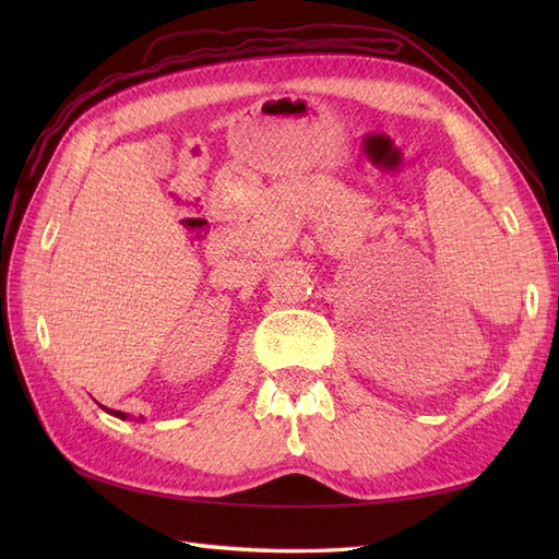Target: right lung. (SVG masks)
<instances>
[{"label": "right lung", "mask_w": 559, "mask_h": 559, "mask_svg": "<svg viewBox=\"0 0 559 559\" xmlns=\"http://www.w3.org/2000/svg\"><path fill=\"white\" fill-rule=\"evenodd\" d=\"M109 415H114V417H118V419H126L128 415L126 413H121V411H111V408H105ZM140 419H144V417H140Z\"/></svg>", "instance_id": "add662e5"}]
</instances>
